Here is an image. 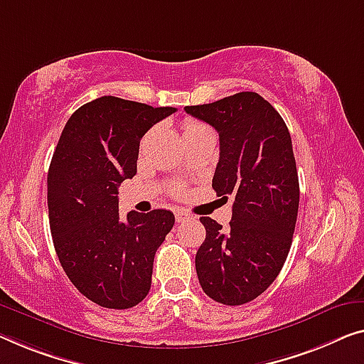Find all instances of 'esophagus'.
Listing matches in <instances>:
<instances>
[{"instance_id":"esophagus-1","label":"esophagus","mask_w":364,"mask_h":364,"mask_svg":"<svg viewBox=\"0 0 364 364\" xmlns=\"http://www.w3.org/2000/svg\"><path fill=\"white\" fill-rule=\"evenodd\" d=\"M175 219H176V222H184V220L191 219V215H189V214L186 213V210L176 209V210H175Z\"/></svg>"}]
</instances>
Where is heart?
<instances>
[{
  "instance_id": "1",
  "label": "heart",
  "mask_w": 364,
  "mask_h": 364,
  "mask_svg": "<svg viewBox=\"0 0 364 364\" xmlns=\"http://www.w3.org/2000/svg\"><path fill=\"white\" fill-rule=\"evenodd\" d=\"M205 126L204 124H200V122H198V121H193V119H189V121H186L183 124V135H186V134H191V132H196V130H200V129H204ZM181 186L180 184H176V186H173V191L175 193H180L181 191Z\"/></svg>"
}]
</instances>
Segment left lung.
Segmentation results:
<instances>
[{
  "label": "left lung",
  "mask_w": 364,
  "mask_h": 364,
  "mask_svg": "<svg viewBox=\"0 0 364 364\" xmlns=\"http://www.w3.org/2000/svg\"><path fill=\"white\" fill-rule=\"evenodd\" d=\"M184 111L219 132L213 188L232 198L230 229L200 217L205 240L196 253L199 284L210 299L240 306L276 279L289 253L299 209V178L289 130L253 91Z\"/></svg>",
  "instance_id": "1"
}]
</instances>
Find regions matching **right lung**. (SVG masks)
Masks as SVG:
<instances>
[{
	"label": "right lung",
	"instance_id": "add662e5",
	"mask_svg": "<svg viewBox=\"0 0 364 364\" xmlns=\"http://www.w3.org/2000/svg\"><path fill=\"white\" fill-rule=\"evenodd\" d=\"M175 107L101 96L72 114L53 151L47 204L57 257L73 286L106 309L149 294L154 258L175 215L154 209L119 215L117 188L137 173L140 139Z\"/></svg>",
	"mask_w": 364,
	"mask_h": 364
}]
</instances>
